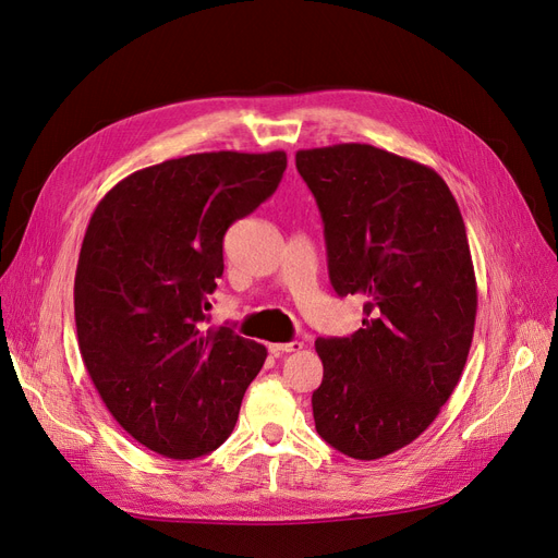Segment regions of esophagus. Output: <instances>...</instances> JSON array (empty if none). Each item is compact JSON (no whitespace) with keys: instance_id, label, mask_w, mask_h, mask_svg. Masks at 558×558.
<instances>
[{"instance_id":"obj_1","label":"esophagus","mask_w":558,"mask_h":558,"mask_svg":"<svg viewBox=\"0 0 558 558\" xmlns=\"http://www.w3.org/2000/svg\"><path fill=\"white\" fill-rule=\"evenodd\" d=\"M301 349H303V342H284V344L276 342V344H269V351H271L274 355H282V353H294V351H301Z\"/></svg>"}]
</instances>
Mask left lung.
<instances>
[{
    "instance_id": "obj_1",
    "label": "left lung",
    "mask_w": 558,
    "mask_h": 558,
    "mask_svg": "<svg viewBox=\"0 0 558 558\" xmlns=\"http://www.w3.org/2000/svg\"><path fill=\"white\" fill-rule=\"evenodd\" d=\"M296 168L322 211L330 284L365 312L351 337L314 342V426L376 460L420 438L463 374L476 319L465 223L433 168L367 143L299 150Z\"/></svg>"
}]
</instances>
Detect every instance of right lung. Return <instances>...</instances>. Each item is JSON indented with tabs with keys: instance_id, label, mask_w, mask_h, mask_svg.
<instances>
[{
	"instance_id": "right-lung-1",
	"label": "right lung",
	"mask_w": 558,
	"mask_h": 558,
	"mask_svg": "<svg viewBox=\"0 0 558 558\" xmlns=\"http://www.w3.org/2000/svg\"><path fill=\"white\" fill-rule=\"evenodd\" d=\"M282 150L201 153L120 180L95 207L75 274L86 372L136 442L191 460L232 433L266 349L205 328L223 236L278 189Z\"/></svg>"
}]
</instances>
